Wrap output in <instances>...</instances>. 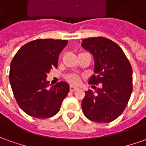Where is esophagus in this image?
I'll list each match as a JSON object with an SVG mask.
<instances>
[{
    "instance_id": "1",
    "label": "esophagus",
    "mask_w": 146,
    "mask_h": 146,
    "mask_svg": "<svg viewBox=\"0 0 146 146\" xmlns=\"http://www.w3.org/2000/svg\"><path fill=\"white\" fill-rule=\"evenodd\" d=\"M78 90V87H76V86H72V85L70 86V90H71V91H75V90Z\"/></svg>"
}]
</instances>
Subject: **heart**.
Instances as JSON below:
<instances>
[{
  "instance_id": "b5f03b06",
  "label": "heart",
  "mask_w": 146,
  "mask_h": 146,
  "mask_svg": "<svg viewBox=\"0 0 146 146\" xmlns=\"http://www.w3.org/2000/svg\"><path fill=\"white\" fill-rule=\"evenodd\" d=\"M67 79L68 80V82H70L72 84H79L80 82V78L77 75L75 74H71L67 76Z\"/></svg>"
}]
</instances>
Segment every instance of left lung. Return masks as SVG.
<instances>
[{"label":"left lung","mask_w":146,"mask_h":146,"mask_svg":"<svg viewBox=\"0 0 146 146\" xmlns=\"http://www.w3.org/2000/svg\"><path fill=\"white\" fill-rule=\"evenodd\" d=\"M82 47L94 56V73L89 83L102 88L85 91L83 113L89 120L108 123L121 115L133 90V70L125 53L116 43L105 37L83 39Z\"/></svg>","instance_id":"8db88e82"}]
</instances>
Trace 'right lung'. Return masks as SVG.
<instances>
[{
  "label": "right lung",
  "mask_w": 146,
  "mask_h": 146,
  "mask_svg": "<svg viewBox=\"0 0 146 146\" xmlns=\"http://www.w3.org/2000/svg\"><path fill=\"white\" fill-rule=\"evenodd\" d=\"M66 40L40 39L22 46L10 64L9 81L21 109L31 117L48 118L59 112L69 92L62 81L48 88L47 74L58 67L60 52Z\"/></svg>",
  "instance_id": "right-lung-1"
}]
</instances>
